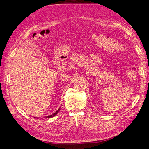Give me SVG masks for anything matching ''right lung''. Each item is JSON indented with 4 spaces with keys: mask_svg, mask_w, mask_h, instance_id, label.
<instances>
[{
    "mask_svg": "<svg viewBox=\"0 0 149 149\" xmlns=\"http://www.w3.org/2000/svg\"><path fill=\"white\" fill-rule=\"evenodd\" d=\"M59 110H60V108H59L58 111H56V113H54V114H52V115H49V116H45V117H46V118H52V117L56 116V115H57V114L58 113V112H59Z\"/></svg>",
    "mask_w": 149,
    "mask_h": 149,
    "instance_id": "1",
    "label": "right lung"
}]
</instances>
